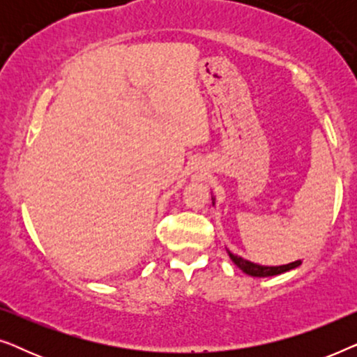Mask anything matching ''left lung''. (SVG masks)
<instances>
[{
	"label": "left lung",
	"mask_w": 357,
	"mask_h": 357,
	"mask_svg": "<svg viewBox=\"0 0 357 357\" xmlns=\"http://www.w3.org/2000/svg\"><path fill=\"white\" fill-rule=\"evenodd\" d=\"M213 199V204H214V197H211ZM229 257H231V260L234 261V265L237 268H241V270L245 273L248 276H255V278H268V276H276V275H281V273H286V271H291L294 270L301 265V260H296L292 263H287V265H281V266H265V265H258V263H253V261H248L245 258L236 255V253L229 252Z\"/></svg>",
	"instance_id": "left-lung-1"
}]
</instances>
